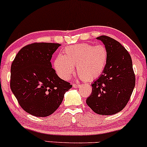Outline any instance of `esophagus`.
I'll return each mask as SVG.
<instances>
[{
	"mask_svg": "<svg viewBox=\"0 0 147 147\" xmlns=\"http://www.w3.org/2000/svg\"><path fill=\"white\" fill-rule=\"evenodd\" d=\"M80 84H72V86H73L74 88H79V86H80Z\"/></svg>",
	"mask_w": 147,
	"mask_h": 147,
	"instance_id": "esophagus-1",
	"label": "esophagus"
}]
</instances>
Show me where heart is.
Wrapping results in <instances>:
<instances>
[{"label":"heart","instance_id":"b5f03b06","mask_svg":"<svg viewBox=\"0 0 147 147\" xmlns=\"http://www.w3.org/2000/svg\"><path fill=\"white\" fill-rule=\"evenodd\" d=\"M107 51L105 47L93 46L88 43H80L65 48L63 55L55 59L53 66L61 79L68 80L75 68L78 75L84 81H92L98 77L105 68Z\"/></svg>","mask_w":147,"mask_h":147}]
</instances>
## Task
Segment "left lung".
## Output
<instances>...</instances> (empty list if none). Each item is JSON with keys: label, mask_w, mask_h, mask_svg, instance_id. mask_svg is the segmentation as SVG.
Instances as JSON below:
<instances>
[{"label": "left lung", "mask_w": 147, "mask_h": 147, "mask_svg": "<svg viewBox=\"0 0 147 147\" xmlns=\"http://www.w3.org/2000/svg\"><path fill=\"white\" fill-rule=\"evenodd\" d=\"M97 39L107 51V61L102 74L92 86L87 105L97 114L110 115L126 106L136 85L131 55L120 43L108 36Z\"/></svg>", "instance_id": "8db88e82"}]
</instances>
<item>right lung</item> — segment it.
<instances>
[{"label":"right lung","mask_w":147,"mask_h":147,"mask_svg":"<svg viewBox=\"0 0 147 147\" xmlns=\"http://www.w3.org/2000/svg\"><path fill=\"white\" fill-rule=\"evenodd\" d=\"M60 45L53 43L25 45L11 63V90L22 109L36 117L53 113L72 86L52 68V55Z\"/></svg>","instance_id":"right-lung-1"}]
</instances>
